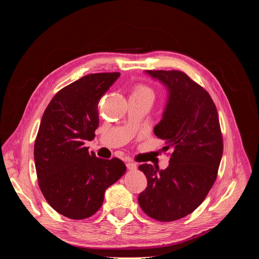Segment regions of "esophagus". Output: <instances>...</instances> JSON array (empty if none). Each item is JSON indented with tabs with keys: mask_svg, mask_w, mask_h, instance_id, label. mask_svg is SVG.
<instances>
[{
	"mask_svg": "<svg viewBox=\"0 0 259 259\" xmlns=\"http://www.w3.org/2000/svg\"><path fill=\"white\" fill-rule=\"evenodd\" d=\"M126 166L128 169H136L137 168V164L133 161H127L126 162Z\"/></svg>",
	"mask_w": 259,
	"mask_h": 259,
	"instance_id": "1",
	"label": "esophagus"
}]
</instances>
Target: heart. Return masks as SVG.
<instances>
[{
	"label": "heart",
	"instance_id": "heart-1",
	"mask_svg": "<svg viewBox=\"0 0 259 259\" xmlns=\"http://www.w3.org/2000/svg\"><path fill=\"white\" fill-rule=\"evenodd\" d=\"M132 94L134 95H138V96H143V97H147L149 99H151L153 101L154 99V91L150 88V86L145 85V84H138L134 88V91H133Z\"/></svg>",
	"mask_w": 259,
	"mask_h": 259
}]
</instances>
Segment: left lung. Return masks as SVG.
<instances>
[{"instance_id":"obj_1","label":"left lung","mask_w":259,"mask_h":259,"mask_svg":"<svg viewBox=\"0 0 259 259\" xmlns=\"http://www.w3.org/2000/svg\"><path fill=\"white\" fill-rule=\"evenodd\" d=\"M165 84L168 103L156 137L165 140L169 165L142 164L146 189L138 195L145 213L155 221L174 222L191 214L213 187L224 151L217 109L209 94L179 70H148Z\"/></svg>"}]
</instances>
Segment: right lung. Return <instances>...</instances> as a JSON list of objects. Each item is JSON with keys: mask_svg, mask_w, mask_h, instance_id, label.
<instances>
[{"mask_svg": "<svg viewBox=\"0 0 259 259\" xmlns=\"http://www.w3.org/2000/svg\"><path fill=\"white\" fill-rule=\"evenodd\" d=\"M119 72L88 74L65 86L43 113L34 143L38 187L59 214L80 221L103 205L105 191L126 170L122 160H104L84 146L95 138L98 103Z\"/></svg>", "mask_w": 259, "mask_h": 259, "instance_id": "obj_1", "label": "right lung"}]
</instances>
